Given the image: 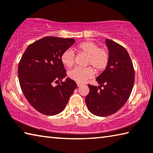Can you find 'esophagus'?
Here are the masks:
<instances>
[{"instance_id":"obj_1","label":"esophagus","mask_w":153,"mask_h":153,"mask_svg":"<svg viewBox=\"0 0 153 153\" xmlns=\"http://www.w3.org/2000/svg\"><path fill=\"white\" fill-rule=\"evenodd\" d=\"M77 86H78V87H79V86L81 85L82 84H79V83H77Z\"/></svg>"}]
</instances>
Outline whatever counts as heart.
I'll return each mask as SVG.
<instances>
[{"mask_svg":"<svg viewBox=\"0 0 153 153\" xmlns=\"http://www.w3.org/2000/svg\"><path fill=\"white\" fill-rule=\"evenodd\" d=\"M75 49L79 53L88 55L86 65H91L97 72H102L107 68L110 60L109 51L105 48H98L96 43L85 41L77 45ZM61 61L66 68H71L75 63L74 52L70 49L65 50L61 55ZM94 74V69L91 66L86 68H76L69 71L68 76L76 82L83 83Z\"/></svg>","mask_w":153,"mask_h":153,"instance_id":"1","label":"heart"}]
</instances>
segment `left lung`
<instances>
[{
    "label": "left lung",
    "instance_id": "left-lung-1",
    "mask_svg": "<svg viewBox=\"0 0 153 153\" xmlns=\"http://www.w3.org/2000/svg\"><path fill=\"white\" fill-rule=\"evenodd\" d=\"M105 43L110 53L109 63L96 78L100 86L88 84L90 92L85 99L90 112L98 116L118 112L129 98L134 83V69L126 49L108 39Z\"/></svg>",
    "mask_w": 153,
    "mask_h": 153
}]
</instances>
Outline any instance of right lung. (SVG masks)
<instances>
[{
  "mask_svg": "<svg viewBox=\"0 0 153 153\" xmlns=\"http://www.w3.org/2000/svg\"><path fill=\"white\" fill-rule=\"evenodd\" d=\"M75 43L74 39L45 37L27 47L18 65L19 84L25 97L36 110L45 115L60 113L77 84L66 78L61 55ZM60 83H59V82ZM58 82L55 87L52 82Z\"/></svg>",
  "mask_w": 153,
  "mask_h": 153,
  "instance_id": "obj_1",
  "label": "right lung"
}]
</instances>
